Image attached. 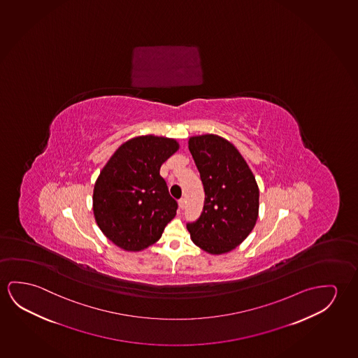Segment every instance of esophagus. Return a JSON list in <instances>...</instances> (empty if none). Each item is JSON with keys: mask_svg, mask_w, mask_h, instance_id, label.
<instances>
[{"mask_svg": "<svg viewBox=\"0 0 358 358\" xmlns=\"http://www.w3.org/2000/svg\"><path fill=\"white\" fill-rule=\"evenodd\" d=\"M185 204H186V201H185V199H178V206H180V208H185Z\"/></svg>", "mask_w": 358, "mask_h": 358, "instance_id": "34e87169", "label": "esophagus"}]
</instances>
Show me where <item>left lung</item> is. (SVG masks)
<instances>
[{
    "mask_svg": "<svg viewBox=\"0 0 358 358\" xmlns=\"http://www.w3.org/2000/svg\"><path fill=\"white\" fill-rule=\"evenodd\" d=\"M188 149L199 171L204 206L188 223L193 243L210 254L228 253L253 231L258 220L259 188L253 172L234 145L217 135L193 136Z\"/></svg>",
    "mask_w": 358,
    "mask_h": 358,
    "instance_id": "obj_1",
    "label": "left lung"
}]
</instances>
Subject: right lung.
I'll return each mask as SVG.
<instances>
[{
  "label": "right lung",
  "instance_id": "obj_1",
  "mask_svg": "<svg viewBox=\"0 0 358 358\" xmlns=\"http://www.w3.org/2000/svg\"><path fill=\"white\" fill-rule=\"evenodd\" d=\"M178 150L173 138L138 136L122 143L95 182L94 217L117 247L138 252L157 242L176 215L159 167Z\"/></svg>",
  "mask_w": 358,
  "mask_h": 358
}]
</instances>
